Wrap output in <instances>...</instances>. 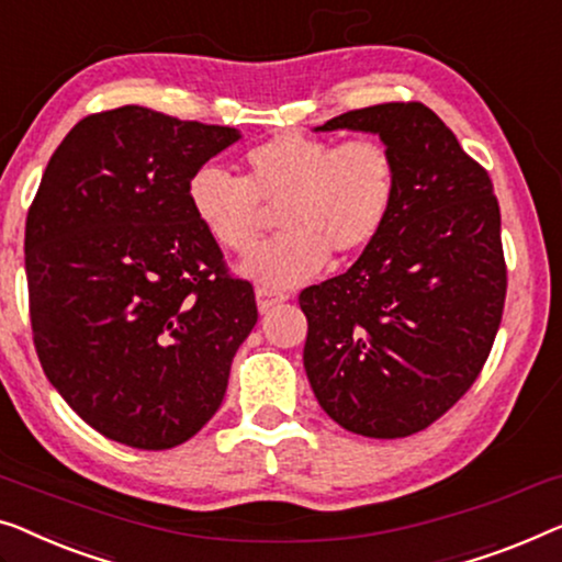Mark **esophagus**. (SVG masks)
Wrapping results in <instances>:
<instances>
[{
    "mask_svg": "<svg viewBox=\"0 0 562 562\" xmlns=\"http://www.w3.org/2000/svg\"><path fill=\"white\" fill-rule=\"evenodd\" d=\"M289 296L281 294V291H271V289H256V304H258V312L266 314L271 312L273 306H279L286 301Z\"/></svg>",
    "mask_w": 562,
    "mask_h": 562,
    "instance_id": "esophagus-1",
    "label": "esophagus"
}]
</instances>
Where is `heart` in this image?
Returning a JSON list of instances; mask_svg holds the SVG:
<instances>
[{"instance_id": "heart-1", "label": "heart", "mask_w": 562, "mask_h": 562, "mask_svg": "<svg viewBox=\"0 0 562 562\" xmlns=\"http://www.w3.org/2000/svg\"><path fill=\"white\" fill-rule=\"evenodd\" d=\"M246 180L215 165L187 182V202L210 238L246 254L279 207L283 231L243 258L238 271L261 289H291L319 273L335 250L362 254L385 227L397 194V167L385 144H335L281 134L246 154Z\"/></svg>"}]
</instances>
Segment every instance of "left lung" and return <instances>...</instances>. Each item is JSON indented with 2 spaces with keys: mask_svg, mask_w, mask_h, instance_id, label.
I'll return each instance as SVG.
<instances>
[{
  "mask_svg": "<svg viewBox=\"0 0 562 562\" xmlns=\"http://www.w3.org/2000/svg\"><path fill=\"white\" fill-rule=\"evenodd\" d=\"M375 134L393 154L397 194L352 268L301 291L304 368L331 420L403 438L471 387L497 337L507 268L490 175L428 105L380 103L314 132Z\"/></svg>",
  "mask_w": 562,
  "mask_h": 562,
  "instance_id": "left-lung-1",
  "label": "left lung"
}]
</instances>
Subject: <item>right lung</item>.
Masks as SVG:
<instances>
[{
    "label": "right lung",
    "mask_w": 562,
    "mask_h": 562,
    "mask_svg": "<svg viewBox=\"0 0 562 562\" xmlns=\"http://www.w3.org/2000/svg\"><path fill=\"white\" fill-rule=\"evenodd\" d=\"M238 128L144 105L78 121L47 161L24 227L37 357L65 403L111 441L161 451L221 408L258 322L187 202L192 172Z\"/></svg>",
    "instance_id": "add662e5"
}]
</instances>
